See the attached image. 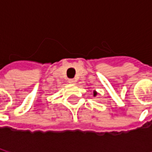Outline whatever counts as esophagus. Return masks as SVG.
I'll list each match as a JSON object with an SVG mask.
<instances>
[{"instance_id":"obj_1","label":"esophagus","mask_w":152,"mask_h":152,"mask_svg":"<svg viewBox=\"0 0 152 152\" xmlns=\"http://www.w3.org/2000/svg\"><path fill=\"white\" fill-rule=\"evenodd\" d=\"M76 80L75 79H69L68 80V82L70 83V84H75L76 83Z\"/></svg>"}]
</instances>
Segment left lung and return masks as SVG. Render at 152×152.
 <instances>
[{
	"instance_id": "left-lung-1",
	"label": "left lung",
	"mask_w": 152,
	"mask_h": 152,
	"mask_svg": "<svg viewBox=\"0 0 152 152\" xmlns=\"http://www.w3.org/2000/svg\"><path fill=\"white\" fill-rule=\"evenodd\" d=\"M96 95H97V92L94 91V96H96Z\"/></svg>"
}]
</instances>
